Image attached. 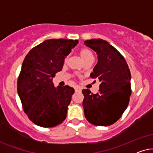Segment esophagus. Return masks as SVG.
<instances>
[{"instance_id":"obj_1","label":"esophagus","mask_w":153,"mask_h":153,"mask_svg":"<svg viewBox=\"0 0 153 153\" xmlns=\"http://www.w3.org/2000/svg\"><path fill=\"white\" fill-rule=\"evenodd\" d=\"M75 91H81V89L80 88V87H75Z\"/></svg>"}]
</instances>
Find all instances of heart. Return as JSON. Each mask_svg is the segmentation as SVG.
<instances>
[{
    "mask_svg": "<svg viewBox=\"0 0 153 153\" xmlns=\"http://www.w3.org/2000/svg\"><path fill=\"white\" fill-rule=\"evenodd\" d=\"M79 53H80V55L81 58L82 59V60L84 61L85 62H87V61L89 60H93V54L91 52L90 50L87 48H81L80 50H79ZM67 61H68V56H66V58L64 59V62L66 63Z\"/></svg>",
    "mask_w": 153,
    "mask_h": 153,
    "instance_id": "obj_1",
    "label": "heart"
}]
</instances>
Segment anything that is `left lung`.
I'll return each mask as SVG.
<instances>
[{
    "mask_svg": "<svg viewBox=\"0 0 153 153\" xmlns=\"http://www.w3.org/2000/svg\"><path fill=\"white\" fill-rule=\"evenodd\" d=\"M85 45L98 54V63L90 74L100 82L99 91H82L85 116L96 126H108L116 123L128 106L131 94V73L124 56L107 41L91 39Z\"/></svg>",
    "mask_w": 153,
    "mask_h": 153,
    "instance_id": "8db88e82",
    "label": "left lung"
}]
</instances>
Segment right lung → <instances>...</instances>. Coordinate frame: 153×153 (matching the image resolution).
<instances>
[{"instance_id":"1","label":"right lung","mask_w":153,"mask_h":153,"mask_svg":"<svg viewBox=\"0 0 153 153\" xmlns=\"http://www.w3.org/2000/svg\"><path fill=\"white\" fill-rule=\"evenodd\" d=\"M78 43V40H45L24 59L17 91L24 113L40 127H56L66 119L74 89L68 85L56 88L52 78L62 71L65 57Z\"/></svg>"}]
</instances>
